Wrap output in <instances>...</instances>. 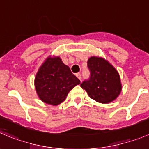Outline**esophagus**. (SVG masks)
Returning a JSON list of instances; mask_svg holds the SVG:
<instances>
[{
	"label": "esophagus",
	"instance_id": "34e87169",
	"mask_svg": "<svg viewBox=\"0 0 149 149\" xmlns=\"http://www.w3.org/2000/svg\"><path fill=\"white\" fill-rule=\"evenodd\" d=\"M76 77H77L78 79H79V80H81V73H76Z\"/></svg>",
	"mask_w": 149,
	"mask_h": 149
}]
</instances>
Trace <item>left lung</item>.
Returning <instances> with one entry per match:
<instances>
[{
  "instance_id": "obj_1",
  "label": "left lung",
  "mask_w": 149,
  "mask_h": 149,
  "mask_svg": "<svg viewBox=\"0 0 149 149\" xmlns=\"http://www.w3.org/2000/svg\"><path fill=\"white\" fill-rule=\"evenodd\" d=\"M90 78L80 86L97 102L107 104L114 101L121 91L120 76L112 65L102 58L92 56L87 61Z\"/></svg>"
}]
</instances>
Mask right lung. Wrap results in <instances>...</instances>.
<instances>
[{
  "label": "right lung",
  "instance_id": "add662e5",
  "mask_svg": "<svg viewBox=\"0 0 149 149\" xmlns=\"http://www.w3.org/2000/svg\"><path fill=\"white\" fill-rule=\"evenodd\" d=\"M79 84L80 80L59 57L48 58L39 69L34 81L40 99L55 106L65 101L70 90Z\"/></svg>",
  "mask_w": 149,
  "mask_h": 149
}]
</instances>
